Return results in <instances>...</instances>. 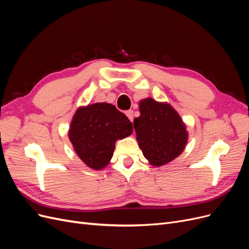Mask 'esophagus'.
<instances>
[{
    "mask_svg": "<svg viewBox=\"0 0 249 249\" xmlns=\"http://www.w3.org/2000/svg\"><path fill=\"white\" fill-rule=\"evenodd\" d=\"M125 115H126L127 118H129L130 122H133V119H134V112H133L132 110L126 111V112H125Z\"/></svg>",
    "mask_w": 249,
    "mask_h": 249,
    "instance_id": "obj_1",
    "label": "esophagus"
}]
</instances>
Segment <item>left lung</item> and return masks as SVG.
<instances>
[{"label":"left lung","mask_w":249,"mask_h":249,"mask_svg":"<svg viewBox=\"0 0 249 249\" xmlns=\"http://www.w3.org/2000/svg\"><path fill=\"white\" fill-rule=\"evenodd\" d=\"M140 116L134 119L136 140L150 165L160 167L183 153L189 133L178 111L167 102L146 97L139 102Z\"/></svg>","instance_id":"obj_1"}]
</instances>
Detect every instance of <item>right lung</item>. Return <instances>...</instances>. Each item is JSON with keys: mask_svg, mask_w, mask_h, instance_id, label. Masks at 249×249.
Wrapping results in <instances>:
<instances>
[{"mask_svg": "<svg viewBox=\"0 0 249 249\" xmlns=\"http://www.w3.org/2000/svg\"><path fill=\"white\" fill-rule=\"evenodd\" d=\"M133 125L124 113L108 103L80 106L74 112L69 138L74 153L93 170L108 166L117 140L129 137Z\"/></svg>", "mask_w": 249, "mask_h": 249, "instance_id": "obj_1", "label": "right lung"}]
</instances>
